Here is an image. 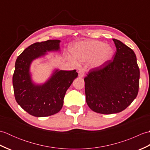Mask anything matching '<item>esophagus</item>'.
<instances>
[{"instance_id":"obj_1","label":"esophagus","mask_w":150,"mask_h":150,"mask_svg":"<svg viewBox=\"0 0 150 150\" xmlns=\"http://www.w3.org/2000/svg\"><path fill=\"white\" fill-rule=\"evenodd\" d=\"M79 73V77H83L84 76V71L83 69H82L81 70H79V71L78 72Z\"/></svg>"}]
</instances>
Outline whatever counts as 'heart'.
I'll use <instances>...</instances> for the list:
<instances>
[{
  "label": "heart",
  "instance_id": "1",
  "mask_svg": "<svg viewBox=\"0 0 150 150\" xmlns=\"http://www.w3.org/2000/svg\"><path fill=\"white\" fill-rule=\"evenodd\" d=\"M73 57L79 61H87L91 58L93 68H100L111 59L113 50L98 40L83 41L75 44L71 47Z\"/></svg>",
  "mask_w": 150,
  "mask_h": 150
}]
</instances>
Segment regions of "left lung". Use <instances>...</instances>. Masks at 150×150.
<instances>
[{
  "instance_id": "obj_1",
  "label": "left lung",
  "mask_w": 150,
  "mask_h": 150,
  "mask_svg": "<svg viewBox=\"0 0 150 150\" xmlns=\"http://www.w3.org/2000/svg\"><path fill=\"white\" fill-rule=\"evenodd\" d=\"M117 52L100 68L91 69L84 78L86 100L98 113H119L137 96L140 71L134 52L121 41L113 39Z\"/></svg>"
}]
</instances>
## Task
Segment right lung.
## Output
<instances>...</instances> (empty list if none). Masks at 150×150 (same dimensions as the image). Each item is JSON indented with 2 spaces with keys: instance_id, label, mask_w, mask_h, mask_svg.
Wrapping results in <instances>:
<instances>
[{
  "instance_id": "right-lung-1",
  "label": "right lung",
  "mask_w": 150,
  "mask_h": 150,
  "mask_svg": "<svg viewBox=\"0 0 150 150\" xmlns=\"http://www.w3.org/2000/svg\"><path fill=\"white\" fill-rule=\"evenodd\" d=\"M60 40L36 42L25 49L15 62L13 86L17 103L31 115L47 117L62 109L66 91L78 73L76 70L55 69L48 80L36 84L31 79L30 66L34 60L47 52H59Z\"/></svg>"
}]
</instances>
